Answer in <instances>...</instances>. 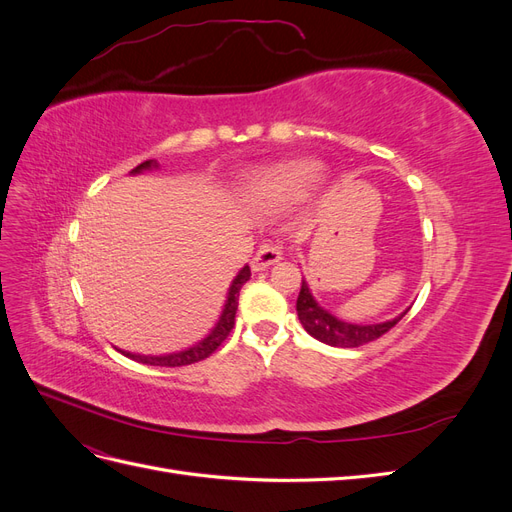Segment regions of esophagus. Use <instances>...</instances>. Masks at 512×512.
Listing matches in <instances>:
<instances>
[{"mask_svg":"<svg viewBox=\"0 0 512 512\" xmlns=\"http://www.w3.org/2000/svg\"><path fill=\"white\" fill-rule=\"evenodd\" d=\"M277 260H282V247L280 245H260V250L256 252L252 260V269L262 271L271 265H275Z\"/></svg>","mask_w":512,"mask_h":512,"instance_id":"34e87169","label":"esophagus"}]
</instances>
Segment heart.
Returning <instances> with one entry per match:
<instances>
[{
	"mask_svg": "<svg viewBox=\"0 0 512 512\" xmlns=\"http://www.w3.org/2000/svg\"><path fill=\"white\" fill-rule=\"evenodd\" d=\"M320 179V168L312 162H292L260 177L256 192L267 198L303 196Z\"/></svg>",
	"mask_w": 512,
	"mask_h": 512,
	"instance_id": "1",
	"label": "heart"
}]
</instances>
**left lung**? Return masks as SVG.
Here are the masks:
<instances>
[{
	"mask_svg": "<svg viewBox=\"0 0 512 512\" xmlns=\"http://www.w3.org/2000/svg\"><path fill=\"white\" fill-rule=\"evenodd\" d=\"M297 314H299L303 329L309 335L316 337L318 342L337 346V348H356V346L374 342V339L382 337L384 333H389L395 324L406 316V312H404L401 316H397L389 322H380V324L344 322L318 305V301L312 297V292H309L305 280H301V292L297 299Z\"/></svg>",
	"mask_w": 512,
	"mask_h": 512,
	"instance_id": "1",
	"label": "left lung"
}]
</instances>
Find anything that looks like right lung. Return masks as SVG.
I'll return each instance as SVG.
<instances>
[{
	"label": "right lung",
	"mask_w": 512,
	"mask_h": 512,
	"mask_svg": "<svg viewBox=\"0 0 512 512\" xmlns=\"http://www.w3.org/2000/svg\"><path fill=\"white\" fill-rule=\"evenodd\" d=\"M151 166H158L153 160H147L143 164H138L132 173H141V170H147ZM250 267H243L239 271V275L232 280L230 288H228V297H226V305H224V312L215 324L213 331L203 339V342H198L196 346L188 348V350H181L175 354H164V356H143V354H132V352H123L130 359L138 361V363H147V365H160V367H183V365H192L207 359L215 350L222 346L224 339L230 335L232 327H235V314H237V305H239V290L241 286L250 280Z\"/></svg>",
	"instance_id": "right-lung-1"
}]
</instances>
